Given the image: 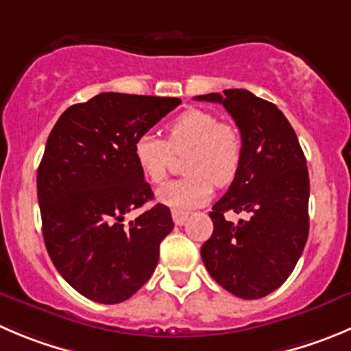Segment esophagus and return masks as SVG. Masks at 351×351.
<instances>
[{
	"instance_id": "34e87169",
	"label": "esophagus",
	"mask_w": 351,
	"mask_h": 351,
	"mask_svg": "<svg viewBox=\"0 0 351 351\" xmlns=\"http://www.w3.org/2000/svg\"><path fill=\"white\" fill-rule=\"evenodd\" d=\"M189 213L188 212H182V210H172V219L176 222V226H182L188 219Z\"/></svg>"
}]
</instances>
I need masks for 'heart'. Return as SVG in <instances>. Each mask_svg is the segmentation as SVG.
I'll list each match as a JSON object with an SVG mask.
<instances>
[{"label":"heart","instance_id":"1","mask_svg":"<svg viewBox=\"0 0 351 351\" xmlns=\"http://www.w3.org/2000/svg\"><path fill=\"white\" fill-rule=\"evenodd\" d=\"M167 139L143 132L132 145L143 178L160 184L169 173L172 155H184L182 179L167 182L156 199L173 210L195 208L210 199L213 184L234 181L243 160V139L238 129L205 110H188L167 123Z\"/></svg>","mask_w":351,"mask_h":351}]
</instances>
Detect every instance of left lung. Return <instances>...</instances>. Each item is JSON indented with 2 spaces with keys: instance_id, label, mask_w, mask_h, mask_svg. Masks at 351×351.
Segmentation results:
<instances>
[{
  "instance_id": "8db88e82",
  "label": "left lung",
  "mask_w": 351,
  "mask_h": 351,
  "mask_svg": "<svg viewBox=\"0 0 351 351\" xmlns=\"http://www.w3.org/2000/svg\"><path fill=\"white\" fill-rule=\"evenodd\" d=\"M220 103L243 139V160L228 193L213 205V232L202 258L213 279L238 298L276 291L295 269L308 238V170L303 149L281 110L246 89L196 96ZM226 211L246 221H226Z\"/></svg>"
}]
</instances>
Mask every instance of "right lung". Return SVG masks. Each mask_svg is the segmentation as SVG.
<instances>
[{
	"label": "right lung",
	"instance_id": "add662e5",
	"mask_svg": "<svg viewBox=\"0 0 351 351\" xmlns=\"http://www.w3.org/2000/svg\"><path fill=\"white\" fill-rule=\"evenodd\" d=\"M179 103L101 93L66 108L49 132L38 169L43 238L62 278L93 302H125L155 272L173 222L156 203L123 223L153 199L132 145Z\"/></svg>",
	"mask_w": 351,
	"mask_h": 351
}]
</instances>
